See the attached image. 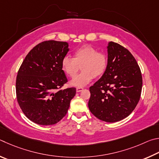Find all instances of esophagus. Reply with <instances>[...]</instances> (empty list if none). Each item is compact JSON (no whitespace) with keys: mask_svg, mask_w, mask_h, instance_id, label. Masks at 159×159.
<instances>
[{"mask_svg":"<svg viewBox=\"0 0 159 159\" xmlns=\"http://www.w3.org/2000/svg\"><path fill=\"white\" fill-rule=\"evenodd\" d=\"M82 90H83L82 87H77V89H76L77 92H80V91H82Z\"/></svg>","mask_w":159,"mask_h":159,"instance_id":"1","label":"esophagus"}]
</instances>
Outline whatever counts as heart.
I'll return each mask as SVG.
<instances>
[{
	"mask_svg": "<svg viewBox=\"0 0 159 159\" xmlns=\"http://www.w3.org/2000/svg\"><path fill=\"white\" fill-rule=\"evenodd\" d=\"M107 65L106 55L91 45H83L73 53V58L65 57L61 61V69L70 77H75L80 66L82 72L70 82L74 87H82L88 84L93 77L104 73Z\"/></svg>",
	"mask_w": 159,
	"mask_h": 159,
	"instance_id": "obj_1",
	"label": "heart"
}]
</instances>
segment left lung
Masks as SVG:
<instances>
[{"label": "left lung", "instance_id": "left-lung-1", "mask_svg": "<svg viewBox=\"0 0 159 159\" xmlns=\"http://www.w3.org/2000/svg\"><path fill=\"white\" fill-rule=\"evenodd\" d=\"M107 54L106 70L89 88L88 106L96 117L113 123L134 110L140 98L143 77L135 58L125 47L110 42Z\"/></svg>", "mask_w": 159, "mask_h": 159}]
</instances>
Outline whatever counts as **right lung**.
<instances>
[{"label": "right lung", "instance_id": "1", "mask_svg": "<svg viewBox=\"0 0 159 159\" xmlns=\"http://www.w3.org/2000/svg\"><path fill=\"white\" fill-rule=\"evenodd\" d=\"M68 51L66 42H42L30 50L19 69L16 99L22 112L35 124L58 123L66 116L75 96L74 87L57 90L68 82L61 61Z\"/></svg>", "mask_w": 159, "mask_h": 159}]
</instances>
